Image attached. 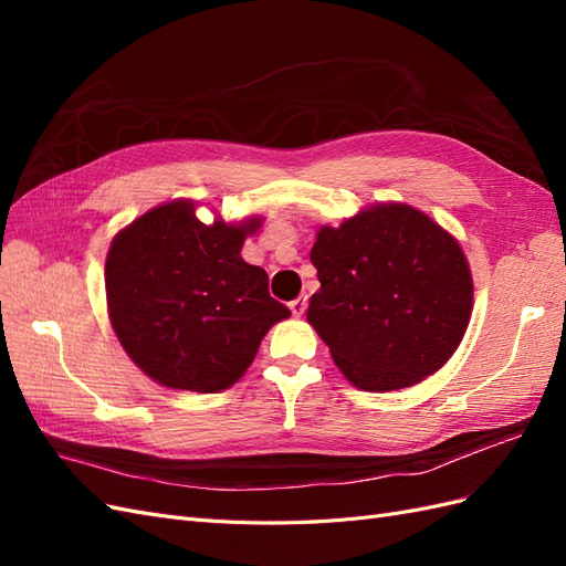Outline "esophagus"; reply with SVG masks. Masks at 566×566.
<instances>
[{
    "mask_svg": "<svg viewBox=\"0 0 566 566\" xmlns=\"http://www.w3.org/2000/svg\"><path fill=\"white\" fill-rule=\"evenodd\" d=\"M290 312H293V316L302 318L304 312H306V297H297V300L290 302Z\"/></svg>",
    "mask_w": 566,
    "mask_h": 566,
    "instance_id": "1",
    "label": "esophagus"
}]
</instances>
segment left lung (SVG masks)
<instances>
[{
	"instance_id": "8db88e82",
	"label": "left lung",
	"mask_w": 566,
	"mask_h": 566,
	"mask_svg": "<svg viewBox=\"0 0 566 566\" xmlns=\"http://www.w3.org/2000/svg\"><path fill=\"white\" fill-rule=\"evenodd\" d=\"M321 290L306 321L366 391L422 382L449 361L472 316V271L455 238L406 202H375L321 227Z\"/></svg>"
}]
</instances>
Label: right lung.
<instances>
[{
    "label": "right lung",
    "instance_id": "right-lung-1",
    "mask_svg": "<svg viewBox=\"0 0 566 566\" xmlns=\"http://www.w3.org/2000/svg\"><path fill=\"white\" fill-rule=\"evenodd\" d=\"M254 214L227 224L196 217V200L158 205L119 229L106 256V304L132 361L169 389L214 394L243 378L271 325L290 316L269 276L248 264Z\"/></svg>",
    "mask_w": 566,
    "mask_h": 566
}]
</instances>
